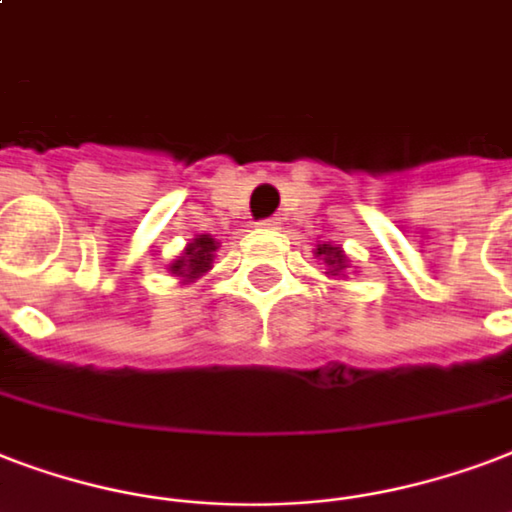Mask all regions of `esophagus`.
Wrapping results in <instances>:
<instances>
[{"label": "esophagus", "mask_w": 512, "mask_h": 512, "mask_svg": "<svg viewBox=\"0 0 512 512\" xmlns=\"http://www.w3.org/2000/svg\"><path fill=\"white\" fill-rule=\"evenodd\" d=\"M260 225H263V228H279V225H282V217H265V220H260Z\"/></svg>", "instance_id": "1"}]
</instances>
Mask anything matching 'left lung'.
Wrapping results in <instances>:
<instances>
[{
  "instance_id": "1",
  "label": "left lung",
  "mask_w": 512,
  "mask_h": 512,
  "mask_svg": "<svg viewBox=\"0 0 512 512\" xmlns=\"http://www.w3.org/2000/svg\"><path fill=\"white\" fill-rule=\"evenodd\" d=\"M317 257L327 265V273H330V276H341V273L349 268V265H346L349 260H346V255H343V249L333 247V244H319Z\"/></svg>"
}]
</instances>
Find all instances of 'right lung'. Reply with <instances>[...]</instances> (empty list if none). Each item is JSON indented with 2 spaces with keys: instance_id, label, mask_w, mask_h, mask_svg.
<instances>
[{
  "instance_id": "obj_1",
  "label": "right lung",
  "mask_w": 512,
  "mask_h": 512,
  "mask_svg": "<svg viewBox=\"0 0 512 512\" xmlns=\"http://www.w3.org/2000/svg\"><path fill=\"white\" fill-rule=\"evenodd\" d=\"M214 252H217V241L204 233V236H198V239H193L187 244L182 257L169 265V271L174 273V276H179L182 282H193V279L204 276V273L212 268Z\"/></svg>"
}]
</instances>
